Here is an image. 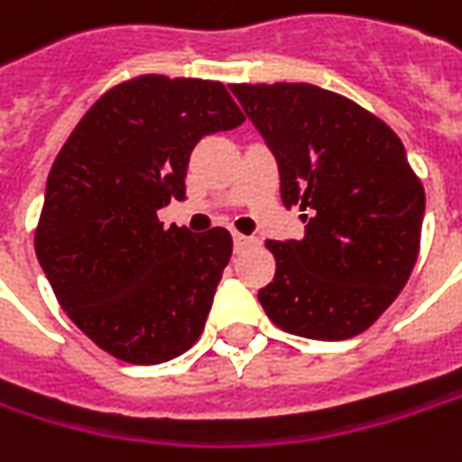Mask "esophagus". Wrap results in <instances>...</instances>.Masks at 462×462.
<instances>
[{
    "instance_id": "obj_1",
    "label": "esophagus",
    "mask_w": 462,
    "mask_h": 462,
    "mask_svg": "<svg viewBox=\"0 0 462 462\" xmlns=\"http://www.w3.org/2000/svg\"><path fill=\"white\" fill-rule=\"evenodd\" d=\"M254 236H244V234H234V249L236 252H244V249H249V246H254Z\"/></svg>"
}]
</instances>
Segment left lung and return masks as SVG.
Segmentation results:
<instances>
[{
    "instance_id": "left-lung-1",
    "label": "left lung",
    "mask_w": 462,
    "mask_h": 462,
    "mask_svg": "<svg viewBox=\"0 0 462 462\" xmlns=\"http://www.w3.org/2000/svg\"><path fill=\"white\" fill-rule=\"evenodd\" d=\"M299 205L304 239L265 242L275 275L257 299L291 335L346 340L369 330L411 278L424 187L401 137L346 96L310 82L231 85Z\"/></svg>"
}]
</instances>
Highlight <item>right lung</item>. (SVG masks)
<instances>
[{"mask_svg": "<svg viewBox=\"0 0 462 462\" xmlns=\"http://www.w3.org/2000/svg\"><path fill=\"white\" fill-rule=\"evenodd\" d=\"M242 122L223 82L140 75L106 90L61 145L35 254L61 310L101 351L163 364L202 335L231 234L166 228L158 210L184 199L197 143Z\"/></svg>", "mask_w": 462, "mask_h": 462, "instance_id": "right-lung-1", "label": "right lung"}]
</instances>
